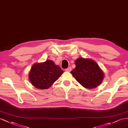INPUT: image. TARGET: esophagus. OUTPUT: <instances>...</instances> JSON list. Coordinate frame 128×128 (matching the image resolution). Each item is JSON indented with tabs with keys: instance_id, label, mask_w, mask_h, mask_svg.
<instances>
[{
	"instance_id": "esophagus-1",
	"label": "esophagus",
	"mask_w": 128,
	"mask_h": 128,
	"mask_svg": "<svg viewBox=\"0 0 128 128\" xmlns=\"http://www.w3.org/2000/svg\"><path fill=\"white\" fill-rule=\"evenodd\" d=\"M71 70H72V68L71 67H68V68H66V69H65V71L67 72H70Z\"/></svg>"
}]
</instances>
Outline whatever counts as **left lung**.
Segmentation results:
<instances>
[{
	"mask_svg": "<svg viewBox=\"0 0 128 128\" xmlns=\"http://www.w3.org/2000/svg\"><path fill=\"white\" fill-rule=\"evenodd\" d=\"M75 65L76 68L71 73L83 86L92 89L102 83L104 74L95 62L90 59L80 58L75 61Z\"/></svg>",
	"mask_w": 128,
	"mask_h": 128,
	"instance_id": "8db88e82",
	"label": "left lung"
}]
</instances>
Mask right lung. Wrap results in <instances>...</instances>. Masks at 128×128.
Instances as JSON below:
<instances>
[{"mask_svg":"<svg viewBox=\"0 0 128 128\" xmlns=\"http://www.w3.org/2000/svg\"><path fill=\"white\" fill-rule=\"evenodd\" d=\"M63 71L51 60L42 63L34 64L29 74V80L34 86L40 89H46L56 81Z\"/></svg>","mask_w":128,"mask_h":128,"instance_id":"right-lung-1","label":"right lung"}]
</instances>
